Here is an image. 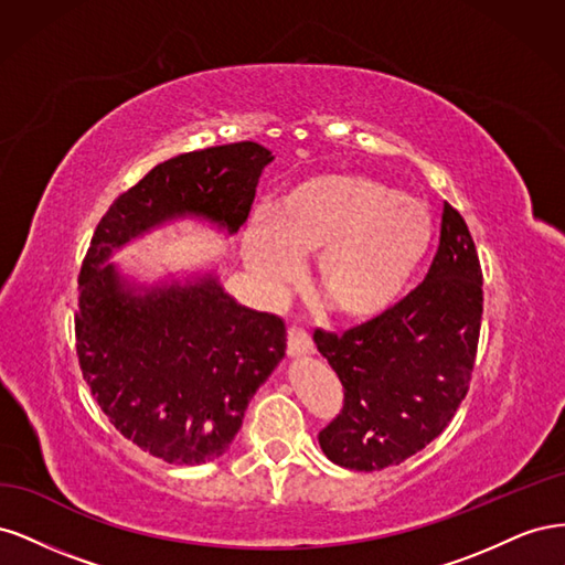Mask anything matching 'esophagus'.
Wrapping results in <instances>:
<instances>
[{
    "mask_svg": "<svg viewBox=\"0 0 565 565\" xmlns=\"http://www.w3.org/2000/svg\"><path fill=\"white\" fill-rule=\"evenodd\" d=\"M287 353L289 355H309V353H313V341H311L309 332L297 328V324H292V328L287 330Z\"/></svg>",
    "mask_w": 565,
    "mask_h": 565,
    "instance_id": "1",
    "label": "esophagus"
}]
</instances>
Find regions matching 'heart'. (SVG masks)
I'll return each mask as SVG.
<instances>
[{
	"label": "heart",
	"mask_w": 565,
	"mask_h": 565,
	"mask_svg": "<svg viewBox=\"0 0 565 565\" xmlns=\"http://www.w3.org/2000/svg\"><path fill=\"white\" fill-rule=\"evenodd\" d=\"M434 241L429 210L361 174L303 179L245 235V259L266 287L280 289L316 254L313 285L349 320L388 311Z\"/></svg>",
	"instance_id": "b5f03b06"
}]
</instances>
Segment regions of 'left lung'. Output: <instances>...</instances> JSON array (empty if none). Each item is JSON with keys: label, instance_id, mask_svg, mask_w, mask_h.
<instances>
[{"label": "left lung", "instance_id": "8db88e82", "mask_svg": "<svg viewBox=\"0 0 565 565\" xmlns=\"http://www.w3.org/2000/svg\"><path fill=\"white\" fill-rule=\"evenodd\" d=\"M483 316V273L465 218L443 204L424 282L382 316L313 341L344 386V407L318 434L334 465H401L446 429L465 401Z\"/></svg>", "mask_w": 565, "mask_h": 565}]
</instances>
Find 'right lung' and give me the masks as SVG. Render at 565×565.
<instances>
[{
  "label": "right lung",
  "instance_id": "add662e5",
  "mask_svg": "<svg viewBox=\"0 0 565 565\" xmlns=\"http://www.w3.org/2000/svg\"><path fill=\"white\" fill-rule=\"evenodd\" d=\"M270 160L268 148L241 141L158 164L110 204L84 256L75 313L84 380L115 429L169 465L228 450L247 403L282 361L285 322L237 303L214 273L139 287L108 259L183 216L237 233Z\"/></svg>",
  "mask_w": 565,
  "mask_h": 565
}]
</instances>
